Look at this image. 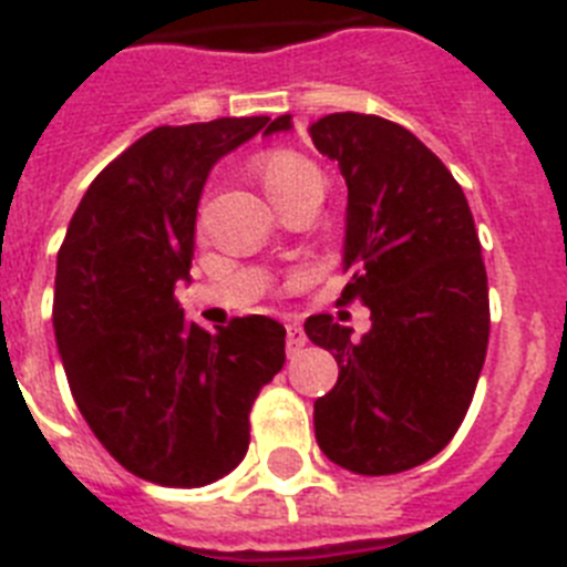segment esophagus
I'll list each match as a JSON object with an SVG mask.
<instances>
[{
	"instance_id": "1",
	"label": "esophagus",
	"mask_w": 567,
	"mask_h": 567,
	"mask_svg": "<svg viewBox=\"0 0 567 567\" xmlns=\"http://www.w3.org/2000/svg\"><path fill=\"white\" fill-rule=\"evenodd\" d=\"M307 346V334H303V329L298 327V323H287V352L295 354L298 349H303Z\"/></svg>"
}]
</instances>
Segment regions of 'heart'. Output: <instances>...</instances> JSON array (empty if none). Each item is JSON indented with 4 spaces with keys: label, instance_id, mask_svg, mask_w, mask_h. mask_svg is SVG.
Returning <instances> with one entry per match:
<instances>
[{
    "label": "heart",
    "instance_id": "heart-1",
    "mask_svg": "<svg viewBox=\"0 0 567 567\" xmlns=\"http://www.w3.org/2000/svg\"><path fill=\"white\" fill-rule=\"evenodd\" d=\"M252 175L278 209L289 207L303 195L323 189L320 169L309 162L307 155L295 153V150L278 147L258 155L252 162Z\"/></svg>",
    "mask_w": 567,
    "mask_h": 567
}]
</instances>
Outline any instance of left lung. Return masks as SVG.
Here are the masks:
<instances>
[{
    "label": "left lung",
    "mask_w": 567,
    "mask_h": 567,
    "mask_svg": "<svg viewBox=\"0 0 567 567\" xmlns=\"http://www.w3.org/2000/svg\"><path fill=\"white\" fill-rule=\"evenodd\" d=\"M278 115L267 133L289 130ZM349 187L340 300H363L372 329L360 340L332 315L303 323L334 354L340 378L315 400V437L354 474H400L452 443L488 349L491 309L480 238L463 187L400 124L332 113L309 124Z\"/></svg>",
    "instance_id": "1"
}]
</instances>
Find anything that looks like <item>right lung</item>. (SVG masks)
Returning a JSON list of instances; mask_svg holds the SVG:
<instances>
[{
    "label": "right lung",
    "mask_w": 567,
    "mask_h": 567,
    "mask_svg": "<svg viewBox=\"0 0 567 567\" xmlns=\"http://www.w3.org/2000/svg\"><path fill=\"white\" fill-rule=\"evenodd\" d=\"M267 122L150 130L96 175L59 247L53 329L70 392L110 457L147 483L202 488L229 474L255 398L287 360L278 320L207 332L175 300L209 169Z\"/></svg>",
    "instance_id": "add662e5"
}]
</instances>
